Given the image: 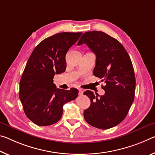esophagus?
<instances>
[{
    "label": "esophagus",
    "instance_id": "esophagus-1",
    "mask_svg": "<svg viewBox=\"0 0 155 155\" xmlns=\"http://www.w3.org/2000/svg\"><path fill=\"white\" fill-rule=\"evenodd\" d=\"M83 90L81 89H78V94L83 95Z\"/></svg>",
    "mask_w": 155,
    "mask_h": 155
}]
</instances>
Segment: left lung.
<instances>
[{
    "instance_id": "1",
    "label": "left lung",
    "mask_w": 155,
    "mask_h": 155,
    "mask_svg": "<svg viewBox=\"0 0 155 155\" xmlns=\"http://www.w3.org/2000/svg\"><path fill=\"white\" fill-rule=\"evenodd\" d=\"M85 43L96 55L95 77L105 83L103 96L87 90L90 106L84 110L85 120L97 128L106 130L119 124L127 116L133 103L136 80L128 54L117 39L103 31H87L78 45Z\"/></svg>"
}]
</instances>
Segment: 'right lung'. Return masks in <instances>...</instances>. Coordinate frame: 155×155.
Instances as JSON below:
<instances>
[{
  "instance_id": "obj_1",
  "label": "right lung",
  "mask_w": 155,
  "mask_h": 155,
  "mask_svg": "<svg viewBox=\"0 0 155 155\" xmlns=\"http://www.w3.org/2000/svg\"><path fill=\"white\" fill-rule=\"evenodd\" d=\"M82 32H62L44 39L29 56L20 81L19 98L25 115L40 126L61 119L63 106L78 97V90L56 88L55 74L64 72L65 55Z\"/></svg>"
}]
</instances>
